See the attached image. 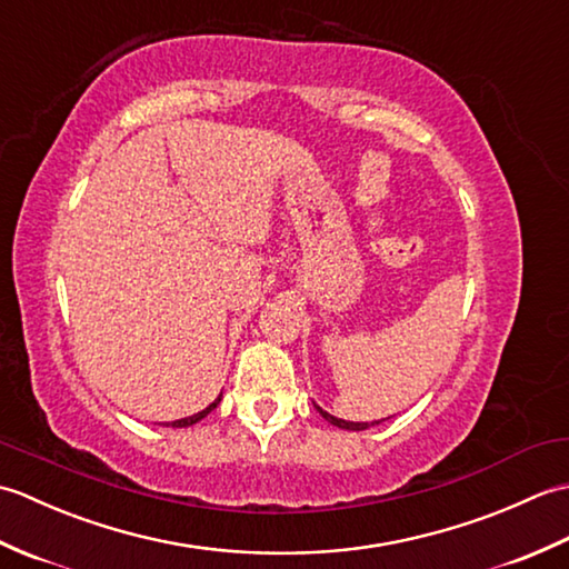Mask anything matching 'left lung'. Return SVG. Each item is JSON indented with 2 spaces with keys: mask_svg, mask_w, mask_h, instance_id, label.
<instances>
[{
  "mask_svg": "<svg viewBox=\"0 0 569 569\" xmlns=\"http://www.w3.org/2000/svg\"><path fill=\"white\" fill-rule=\"evenodd\" d=\"M318 410H320V416L328 420V422H332V426H337V428H342V430H367V428H371V426H379L381 420H373V422H352V420H342V418H335V416H330L328 410H322L320 406H316Z\"/></svg>",
  "mask_w": 569,
  "mask_h": 569,
  "instance_id": "1",
  "label": "left lung"
}]
</instances>
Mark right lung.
Returning a JSON list of instances; mask_svg holds the SVG:
<instances>
[{
    "label": "right lung",
    "instance_id": "right-lung-1",
    "mask_svg": "<svg viewBox=\"0 0 569 569\" xmlns=\"http://www.w3.org/2000/svg\"><path fill=\"white\" fill-rule=\"evenodd\" d=\"M220 401H222V393L217 396L214 401H212L208 408L200 410V413H196V416H188V418H180V420H173V422H168V428H188V426H196V422H198V420H202L204 416H208L210 410H214V408H217V403H220Z\"/></svg>",
    "mask_w": 569,
    "mask_h": 569
}]
</instances>
